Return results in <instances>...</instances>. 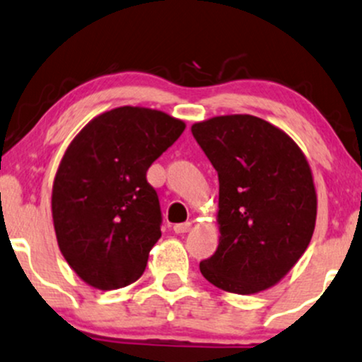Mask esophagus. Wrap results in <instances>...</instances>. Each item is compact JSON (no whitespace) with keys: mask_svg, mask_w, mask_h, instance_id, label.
Instances as JSON below:
<instances>
[{"mask_svg":"<svg viewBox=\"0 0 362 362\" xmlns=\"http://www.w3.org/2000/svg\"><path fill=\"white\" fill-rule=\"evenodd\" d=\"M191 228H193V225L191 223H180V225L174 226V233L181 235V233H188V231H191Z\"/></svg>","mask_w":362,"mask_h":362,"instance_id":"1","label":"esophagus"}]
</instances>
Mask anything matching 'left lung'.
Wrapping results in <instances>:
<instances>
[{"mask_svg": "<svg viewBox=\"0 0 362 362\" xmlns=\"http://www.w3.org/2000/svg\"><path fill=\"white\" fill-rule=\"evenodd\" d=\"M191 132L220 181V243L199 270L240 296L274 287L314 235L317 193L305 154L287 132L250 114L216 115Z\"/></svg>", "mask_w": 362, "mask_h": 362, "instance_id": "left-lung-1", "label": "left lung"}]
</instances>
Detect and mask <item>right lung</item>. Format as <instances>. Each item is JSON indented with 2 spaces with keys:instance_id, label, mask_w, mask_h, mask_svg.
Returning a JSON list of instances; mask_svg holds the SVG:
<instances>
[{
  "instance_id": "right-lung-1",
  "label": "right lung",
  "mask_w": 362,
  "mask_h": 362,
  "mask_svg": "<svg viewBox=\"0 0 362 362\" xmlns=\"http://www.w3.org/2000/svg\"><path fill=\"white\" fill-rule=\"evenodd\" d=\"M186 129L163 110L124 105L93 117L58 164L52 218L62 255L99 290L127 287L144 274L160 238L151 164Z\"/></svg>"
}]
</instances>
